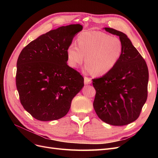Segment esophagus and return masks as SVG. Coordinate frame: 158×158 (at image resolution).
Instances as JSON below:
<instances>
[{"instance_id": "34e87169", "label": "esophagus", "mask_w": 158, "mask_h": 158, "mask_svg": "<svg viewBox=\"0 0 158 158\" xmlns=\"http://www.w3.org/2000/svg\"><path fill=\"white\" fill-rule=\"evenodd\" d=\"M91 82H92V80H91V79L89 78H88L86 77V76H84V84H91Z\"/></svg>"}]
</instances>
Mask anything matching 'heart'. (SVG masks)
Instances as JSON below:
<instances>
[{
    "mask_svg": "<svg viewBox=\"0 0 158 158\" xmlns=\"http://www.w3.org/2000/svg\"><path fill=\"white\" fill-rule=\"evenodd\" d=\"M78 46L71 44L66 51L71 67L83 63L85 58V70L102 76L109 73L120 59L123 46L121 40L99 31H86L77 38Z\"/></svg>",
    "mask_w": 158,
    "mask_h": 158,
    "instance_id": "b5f03b06",
    "label": "heart"
}]
</instances>
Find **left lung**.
I'll use <instances>...</instances> for the list:
<instances>
[{
	"label": "left lung",
	"instance_id": "left-lung-1",
	"mask_svg": "<svg viewBox=\"0 0 158 158\" xmlns=\"http://www.w3.org/2000/svg\"><path fill=\"white\" fill-rule=\"evenodd\" d=\"M104 29L119 36L123 50L111 71L92 80L96 91L93 106L102 121L123 126L136 121L140 115L148 97L149 73L145 60L126 34L113 28Z\"/></svg>",
	"mask_w": 158,
	"mask_h": 158
}]
</instances>
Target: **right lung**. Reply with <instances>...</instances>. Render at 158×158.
Here are the masks:
<instances>
[{
	"label": "right lung",
	"mask_w": 158,
	"mask_h": 158,
	"mask_svg": "<svg viewBox=\"0 0 158 158\" xmlns=\"http://www.w3.org/2000/svg\"><path fill=\"white\" fill-rule=\"evenodd\" d=\"M80 24L51 30L23 48L17 60L16 84L20 102L41 121L64 117L72 100L84 86V78L67 64L68 47Z\"/></svg>",
	"instance_id": "right-lung-1"
}]
</instances>
